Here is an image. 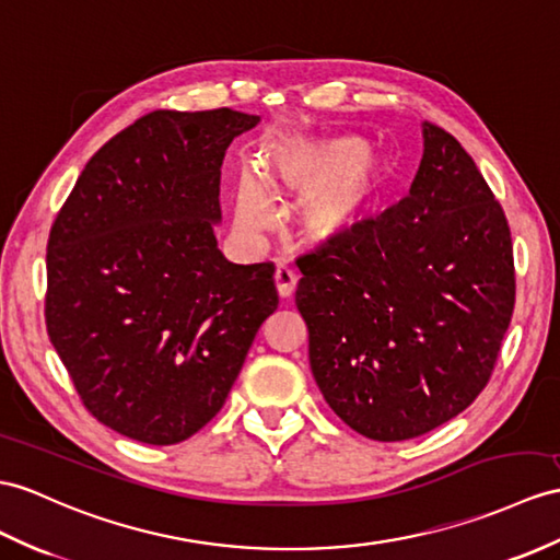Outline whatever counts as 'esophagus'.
Wrapping results in <instances>:
<instances>
[{
    "instance_id": "obj_1",
    "label": "esophagus",
    "mask_w": 560,
    "mask_h": 560,
    "mask_svg": "<svg viewBox=\"0 0 560 560\" xmlns=\"http://www.w3.org/2000/svg\"><path fill=\"white\" fill-rule=\"evenodd\" d=\"M296 282H299L296 270H294L292 266H288V264H280L278 270H276V288H278V294H280L282 299L292 296L294 290H296Z\"/></svg>"
}]
</instances>
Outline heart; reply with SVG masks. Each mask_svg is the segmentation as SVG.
<instances>
[{"label": "heart", "mask_w": 560, "mask_h": 560, "mask_svg": "<svg viewBox=\"0 0 560 560\" xmlns=\"http://www.w3.org/2000/svg\"><path fill=\"white\" fill-rule=\"evenodd\" d=\"M375 175V156L351 138L302 142L284 149L272 166L278 187L304 192L302 225L313 237H330L359 215ZM240 223L247 230L268 223V207L254 183H244L237 197Z\"/></svg>", "instance_id": "1"}]
</instances>
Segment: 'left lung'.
<instances>
[{
    "mask_svg": "<svg viewBox=\"0 0 560 560\" xmlns=\"http://www.w3.org/2000/svg\"><path fill=\"white\" fill-rule=\"evenodd\" d=\"M397 207L296 258L325 401L368 440L420 438L480 397L515 306L511 228L454 135L422 122Z\"/></svg>",
    "mask_w": 560,
    "mask_h": 560,
    "instance_id": "1",
    "label": "left lung"
}]
</instances>
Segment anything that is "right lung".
Segmentation results:
<instances>
[{
    "label": "right lung",
    "mask_w": 560,
    "mask_h": 560,
    "mask_svg": "<svg viewBox=\"0 0 560 560\" xmlns=\"http://www.w3.org/2000/svg\"><path fill=\"white\" fill-rule=\"evenodd\" d=\"M258 116L152 112L114 135L47 242V332L88 411L142 444L185 442L221 411L278 308L270 261L218 252L221 166Z\"/></svg>",
    "instance_id": "obj_1"
}]
</instances>
